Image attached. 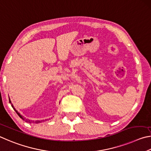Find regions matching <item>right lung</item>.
Returning <instances> with one entry per match:
<instances>
[{"instance_id":"obj_1","label":"right lung","mask_w":151,"mask_h":151,"mask_svg":"<svg viewBox=\"0 0 151 151\" xmlns=\"http://www.w3.org/2000/svg\"><path fill=\"white\" fill-rule=\"evenodd\" d=\"M9 102H10V103H11V101H10V99H9ZM11 106L12 107L13 109H14V110L15 111L16 113H17L18 115L19 116V117H20L21 119H22V120L25 121L26 122H27V123H33L32 121H31L30 120H29V119H26L25 118H24V117H23V116H22V115H20V113L19 112H18V111L15 109V108L14 107V106H13V105H12V104L11 105ZM44 121V120H42V121H35V123H41V122H42V121Z\"/></svg>"}]
</instances>
